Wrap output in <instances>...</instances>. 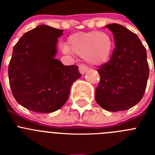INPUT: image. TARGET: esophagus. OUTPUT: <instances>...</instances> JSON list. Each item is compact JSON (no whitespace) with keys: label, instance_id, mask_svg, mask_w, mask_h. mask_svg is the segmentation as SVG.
Returning <instances> with one entry per match:
<instances>
[{"label":"esophagus","instance_id":"34e87169","mask_svg":"<svg viewBox=\"0 0 155 155\" xmlns=\"http://www.w3.org/2000/svg\"><path fill=\"white\" fill-rule=\"evenodd\" d=\"M87 71V68L85 65H84V64H81V65L79 66V71H80V73L81 74H84Z\"/></svg>","mask_w":155,"mask_h":155}]
</instances>
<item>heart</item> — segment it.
Wrapping results in <instances>:
<instances>
[{
    "mask_svg": "<svg viewBox=\"0 0 155 155\" xmlns=\"http://www.w3.org/2000/svg\"><path fill=\"white\" fill-rule=\"evenodd\" d=\"M113 49V41L109 34L100 31L78 32L68 38L64 53H74L83 57L87 63L98 66L109 61Z\"/></svg>",
    "mask_w": 155,
    "mask_h": 155,
    "instance_id": "obj_1",
    "label": "heart"
}]
</instances>
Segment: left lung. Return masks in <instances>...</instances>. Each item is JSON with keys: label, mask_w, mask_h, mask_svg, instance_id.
Masks as SVG:
<instances>
[{"label": "left lung", "mask_w": 155, "mask_h": 155, "mask_svg": "<svg viewBox=\"0 0 155 155\" xmlns=\"http://www.w3.org/2000/svg\"><path fill=\"white\" fill-rule=\"evenodd\" d=\"M105 27L113 32L115 47L109 61L98 70L95 100L104 109L127 110L141 100L149 77L147 51L137 35L119 24Z\"/></svg>", "instance_id": "obj_1"}]
</instances>
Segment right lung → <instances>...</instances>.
Returning a JSON list of instances; mask_svg holds the SVG:
<instances>
[{
  "instance_id": "right-lung-1",
  "label": "right lung",
  "mask_w": 155,
  "mask_h": 155,
  "mask_svg": "<svg viewBox=\"0 0 155 155\" xmlns=\"http://www.w3.org/2000/svg\"><path fill=\"white\" fill-rule=\"evenodd\" d=\"M64 30L41 25L27 31L14 46L8 66L12 94L23 107L37 113H53L68 99L78 67L64 66L55 58L58 38Z\"/></svg>"
}]
</instances>
